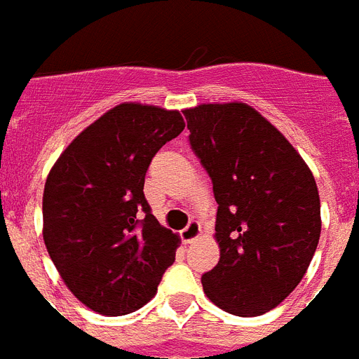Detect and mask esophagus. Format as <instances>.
<instances>
[{"mask_svg":"<svg viewBox=\"0 0 359 359\" xmlns=\"http://www.w3.org/2000/svg\"><path fill=\"white\" fill-rule=\"evenodd\" d=\"M197 238H201L199 221H189L188 226L180 230V240L184 241V243H194Z\"/></svg>","mask_w":359,"mask_h":359,"instance_id":"esophagus-1","label":"esophagus"}]
</instances>
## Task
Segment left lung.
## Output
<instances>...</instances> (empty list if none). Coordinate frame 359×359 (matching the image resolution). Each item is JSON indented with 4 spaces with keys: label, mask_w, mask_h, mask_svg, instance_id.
Returning <instances> with one entry per match:
<instances>
[{
    "label": "left lung",
    "mask_w": 359,
    "mask_h": 359,
    "mask_svg": "<svg viewBox=\"0 0 359 359\" xmlns=\"http://www.w3.org/2000/svg\"><path fill=\"white\" fill-rule=\"evenodd\" d=\"M184 116L217 201L219 262L203 275V290L229 313L262 316L295 290L316 255V179L284 134L249 104H199Z\"/></svg>",
    "instance_id": "obj_1"
}]
</instances>
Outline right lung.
Listing matches in <instances>:
<instances>
[{
  "label": "right lung",
  "instance_id": "add662e5",
  "mask_svg": "<svg viewBox=\"0 0 359 359\" xmlns=\"http://www.w3.org/2000/svg\"><path fill=\"white\" fill-rule=\"evenodd\" d=\"M186 123L179 110L121 103L64 149L46 180L43 243L90 310L125 316L156 295L180 238L145 201L151 160Z\"/></svg>",
  "mask_w": 359,
  "mask_h": 359
}]
</instances>
